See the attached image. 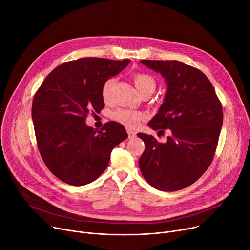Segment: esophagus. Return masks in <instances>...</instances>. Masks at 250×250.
Listing matches in <instances>:
<instances>
[{"instance_id":"esophagus-1","label":"esophagus","mask_w":250,"mask_h":250,"mask_svg":"<svg viewBox=\"0 0 250 250\" xmlns=\"http://www.w3.org/2000/svg\"><path fill=\"white\" fill-rule=\"evenodd\" d=\"M127 132H128V137H129V139H132V138H134V137H136V133L134 132V131L127 130Z\"/></svg>"}]
</instances>
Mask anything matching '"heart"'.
Returning <instances> with one entry per match:
<instances>
[{"instance_id":"1","label":"heart","mask_w":250,"mask_h":250,"mask_svg":"<svg viewBox=\"0 0 250 250\" xmlns=\"http://www.w3.org/2000/svg\"><path fill=\"white\" fill-rule=\"evenodd\" d=\"M133 82L138 93L142 96L145 94L151 95L156 89V81L152 76L146 73H136L133 75ZM113 79H108L102 87V98L105 102L110 100L111 88ZM113 118L124 125L128 129H136L140 123L145 119V115L141 112L130 109H119L113 114Z\"/></svg>"}]
</instances>
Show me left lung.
I'll return each mask as SVG.
<instances>
[{
	"label": "left lung",
	"instance_id": "8db88e82",
	"mask_svg": "<svg viewBox=\"0 0 250 250\" xmlns=\"http://www.w3.org/2000/svg\"><path fill=\"white\" fill-rule=\"evenodd\" d=\"M160 73L165 98L148 126L171 136L159 143L137 134L145 143L139 167L146 181L161 191L183 189L198 180L212 162L223 123L222 106L212 84L200 70L179 61L141 60Z\"/></svg>",
	"mask_w": 250,
	"mask_h": 250
}]
</instances>
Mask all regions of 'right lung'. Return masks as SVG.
Returning <instances> with one entry per match:
<instances>
[{"mask_svg": "<svg viewBox=\"0 0 250 250\" xmlns=\"http://www.w3.org/2000/svg\"><path fill=\"white\" fill-rule=\"evenodd\" d=\"M130 60L81 58L55 68L34 96L32 119L40 154L63 182L82 186L97 179L113 148L128 137L123 125L108 122L98 131L87 126L91 111L104 108L102 87Z\"/></svg>", "mask_w": 250, "mask_h": 250, "instance_id": "obj_1", "label": "right lung"}]
</instances>
